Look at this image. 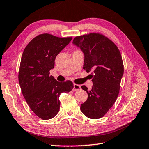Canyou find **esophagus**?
I'll use <instances>...</instances> for the list:
<instances>
[{
  "instance_id": "obj_1",
  "label": "esophagus",
  "mask_w": 149,
  "mask_h": 149,
  "mask_svg": "<svg viewBox=\"0 0 149 149\" xmlns=\"http://www.w3.org/2000/svg\"><path fill=\"white\" fill-rule=\"evenodd\" d=\"M81 90V86L79 84H74V88H73V91H79Z\"/></svg>"
}]
</instances>
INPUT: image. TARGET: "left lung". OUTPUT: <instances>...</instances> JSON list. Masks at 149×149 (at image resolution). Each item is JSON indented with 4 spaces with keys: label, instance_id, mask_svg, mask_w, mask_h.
I'll list each match as a JSON object with an SVG mask.
<instances>
[{
    "label": "left lung",
    "instance_id": "1",
    "mask_svg": "<svg viewBox=\"0 0 149 149\" xmlns=\"http://www.w3.org/2000/svg\"><path fill=\"white\" fill-rule=\"evenodd\" d=\"M73 43L84 54L83 69L92 74L93 86L88 90V99L81 105V110L88 118L99 119L105 115L118 97L123 64L118 47L108 38L100 33L76 36Z\"/></svg>",
    "mask_w": 149,
    "mask_h": 149
}]
</instances>
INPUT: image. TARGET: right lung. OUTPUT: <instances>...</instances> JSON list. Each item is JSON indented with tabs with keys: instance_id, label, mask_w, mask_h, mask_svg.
Masks as SVG:
<instances>
[{
	"instance_id": "obj_1",
	"label": "right lung",
	"mask_w": 149,
	"mask_h": 149,
	"mask_svg": "<svg viewBox=\"0 0 149 149\" xmlns=\"http://www.w3.org/2000/svg\"><path fill=\"white\" fill-rule=\"evenodd\" d=\"M72 39L40 34L28 43L22 54L19 84L31 109L42 120L51 119L58 113L60 95L74 88L72 81H57L49 72L54 68L57 55Z\"/></svg>"
}]
</instances>
